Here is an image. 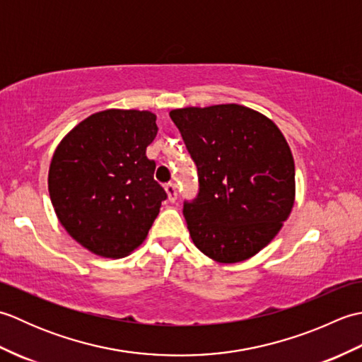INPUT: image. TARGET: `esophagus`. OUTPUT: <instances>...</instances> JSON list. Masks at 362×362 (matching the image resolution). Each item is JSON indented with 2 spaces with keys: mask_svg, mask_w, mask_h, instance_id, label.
<instances>
[{
  "mask_svg": "<svg viewBox=\"0 0 362 362\" xmlns=\"http://www.w3.org/2000/svg\"><path fill=\"white\" fill-rule=\"evenodd\" d=\"M165 189H166V193H168L169 202H175V199H177V187H175V183H173V182L166 183Z\"/></svg>",
  "mask_w": 362,
  "mask_h": 362,
  "instance_id": "34e87169",
  "label": "esophagus"
}]
</instances>
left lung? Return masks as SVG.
I'll list each match as a JSON object with an SVG mask.
<instances>
[{
    "label": "left lung",
    "mask_w": 362,
    "mask_h": 362,
    "mask_svg": "<svg viewBox=\"0 0 362 362\" xmlns=\"http://www.w3.org/2000/svg\"><path fill=\"white\" fill-rule=\"evenodd\" d=\"M169 117L197 168L199 193L183 202L191 240L219 263L253 257L294 205V158L280 129L238 104L187 107Z\"/></svg>",
    "instance_id": "8db88e82"
}]
</instances>
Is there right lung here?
<instances>
[{
    "instance_id": "add662e5",
    "label": "right lung",
    "mask_w": 362,
    "mask_h": 362,
    "mask_svg": "<svg viewBox=\"0 0 362 362\" xmlns=\"http://www.w3.org/2000/svg\"><path fill=\"white\" fill-rule=\"evenodd\" d=\"M156 121L151 112H98L54 152L48 174L54 211L70 236L96 255H129L146 240L168 197L153 180L156 161L146 157Z\"/></svg>"
}]
</instances>
